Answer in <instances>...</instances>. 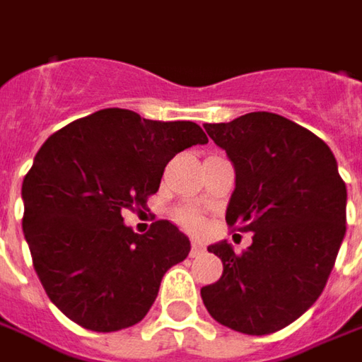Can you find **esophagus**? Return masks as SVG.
Masks as SVG:
<instances>
[{
  "label": "esophagus",
  "instance_id": "obj_1",
  "mask_svg": "<svg viewBox=\"0 0 362 362\" xmlns=\"http://www.w3.org/2000/svg\"><path fill=\"white\" fill-rule=\"evenodd\" d=\"M202 253H204V245L194 241V243H192V249H190V255H192V257H198V255H202Z\"/></svg>",
  "mask_w": 362,
  "mask_h": 362
}]
</instances>
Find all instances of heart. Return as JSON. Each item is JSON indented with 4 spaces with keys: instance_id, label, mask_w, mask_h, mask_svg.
<instances>
[{
    "instance_id": "heart-1",
    "label": "heart",
    "mask_w": 362,
    "mask_h": 362,
    "mask_svg": "<svg viewBox=\"0 0 362 362\" xmlns=\"http://www.w3.org/2000/svg\"><path fill=\"white\" fill-rule=\"evenodd\" d=\"M180 221L184 227H188L190 230H200L202 225H204V221H202V214L198 211H192V209H184L180 211Z\"/></svg>"
}]
</instances>
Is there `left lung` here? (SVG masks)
Masks as SVG:
<instances>
[{"instance_id": "obj_1", "label": "left lung", "mask_w": 362, "mask_h": 362, "mask_svg": "<svg viewBox=\"0 0 362 362\" xmlns=\"http://www.w3.org/2000/svg\"><path fill=\"white\" fill-rule=\"evenodd\" d=\"M204 129L235 168L228 227L251 230L253 243L241 255L227 241L211 245L223 275L200 296L218 324L272 334L320 298L346 233V186L322 139L281 115L257 111Z\"/></svg>"}]
</instances>
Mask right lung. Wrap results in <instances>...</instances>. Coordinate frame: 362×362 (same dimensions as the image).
<instances>
[{
	"label": "right lung",
	"mask_w": 362,
	"mask_h": 362,
	"mask_svg": "<svg viewBox=\"0 0 362 362\" xmlns=\"http://www.w3.org/2000/svg\"><path fill=\"white\" fill-rule=\"evenodd\" d=\"M209 144L192 121H151L129 109H101L50 135L22 184L25 241L48 298L72 322L115 332L156 302L164 274L190 253L170 221L146 235L123 212L146 209L165 164Z\"/></svg>",
	"instance_id": "right-lung-1"
}]
</instances>
